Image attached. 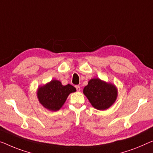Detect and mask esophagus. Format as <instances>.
I'll return each instance as SVG.
<instances>
[{
	"instance_id": "34e87169",
	"label": "esophagus",
	"mask_w": 153,
	"mask_h": 153,
	"mask_svg": "<svg viewBox=\"0 0 153 153\" xmlns=\"http://www.w3.org/2000/svg\"><path fill=\"white\" fill-rule=\"evenodd\" d=\"M76 88L77 91H80V86H79V85H76Z\"/></svg>"
}]
</instances>
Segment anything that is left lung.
<instances>
[{
	"mask_svg": "<svg viewBox=\"0 0 153 153\" xmlns=\"http://www.w3.org/2000/svg\"><path fill=\"white\" fill-rule=\"evenodd\" d=\"M83 93L91 105L100 111L106 110L112 106L117 97L116 86L99 78L90 79L84 88Z\"/></svg>",
	"mask_w": 153,
	"mask_h": 153,
	"instance_id": "left-lung-1",
	"label": "left lung"
}]
</instances>
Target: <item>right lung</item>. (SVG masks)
Here are the masks:
<instances>
[{
  "label": "right lung",
  "instance_id": "add662e5",
  "mask_svg": "<svg viewBox=\"0 0 153 153\" xmlns=\"http://www.w3.org/2000/svg\"><path fill=\"white\" fill-rule=\"evenodd\" d=\"M76 91V88L69 84L64 86L59 80L53 79L38 88L37 96L40 103L45 108L57 111L63 106L70 93Z\"/></svg>",
  "mask_w": 153,
  "mask_h": 153
}]
</instances>
